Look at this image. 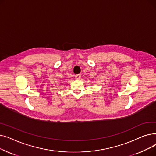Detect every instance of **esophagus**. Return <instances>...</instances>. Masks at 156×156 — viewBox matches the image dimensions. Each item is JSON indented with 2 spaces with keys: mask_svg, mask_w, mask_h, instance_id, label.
Instances as JSON below:
<instances>
[{
  "mask_svg": "<svg viewBox=\"0 0 156 156\" xmlns=\"http://www.w3.org/2000/svg\"><path fill=\"white\" fill-rule=\"evenodd\" d=\"M75 78L76 80H80L81 78V75H75Z\"/></svg>",
  "mask_w": 156,
  "mask_h": 156,
  "instance_id": "esophagus-1",
  "label": "esophagus"
}]
</instances>
